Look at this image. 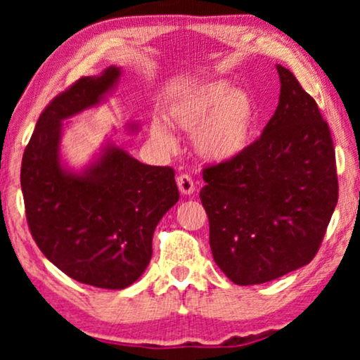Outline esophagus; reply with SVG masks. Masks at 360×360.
I'll return each instance as SVG.
<instances>
[{
  "mask_svg": "<svg viewBox=\"0 0 360 360\" xmlns=\"http://www.w3.org/2000/svg\"><path fill=\"white\" fill-rule=\"evenodd\" d=\"M176 185H179V190L184 195H191L195 191L193 179H191L188 174H181L179 179H176Z\"/></svg>",
  "mask_w": 360,
  "mask_h": 360,
  "instance_id": "obj_1",
  "label": "esophagus"
}]
</instances>
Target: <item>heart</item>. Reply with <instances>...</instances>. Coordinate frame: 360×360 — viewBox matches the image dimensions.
I'll return each instance as SVG.
<instances>
[{"instance_id": "heart-1", "label": "heart", "mask_w": 360, "mask_h": 360, "mask_svg": "<svg viewBox=\"0 0 360 360\" xmlns=\"http://www.w3.org/2000/svg\"><path fill=\"white\" fill-rule=\"evenodd\" d=\"M175 126L195 132V147L205 159L223 162L243 154L254 139L259 111L249 93L228 82L205 83L169 108ZM150 134L165 149L175 146L174 132L164 121L150 122Z\"/></svg>"}]
</instances>
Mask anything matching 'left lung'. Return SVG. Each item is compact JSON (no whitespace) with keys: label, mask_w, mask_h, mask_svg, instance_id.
<instances>
[{"label":"left lung","mask_w":360,"mask_h":360,"mask_svg":"<svg viewBox=\"0 0 360 360\" xmlns=\"http://www.w3.org/2000/svg\"><path fill=\"white\" fill-rule=\"evenodd\" d=\"M277 70L278 106L259 139L203 169L211 252L238 285L270 282L311 262L338 203L328 122L293 73Z\"/></svg>","instance_id":"left-lung-1"}]
</instances>
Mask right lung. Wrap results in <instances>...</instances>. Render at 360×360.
Segmentation results:
<instances>
[{
	"label": "right lung",
	"instance_id": "add662e5",
	"mask_svg": "<svg viewBox=\"0 0 360 360\" xmlns=\"http://www.w3.org/2000/svg\"><path fill=\"white\" fill-rule=\"evenodd\" d=\"M120 75V68L108 67L58 93L39 116L21 164L26 219L37 248L70 278L110 290L129 287L144 274L155 226L180 196L172 167L141 164L116 146L83 174L62 167V120L95 106Z\"/></svg>",
	"mask_w": 360,
	"mask_h": 360
}]
</instances>
